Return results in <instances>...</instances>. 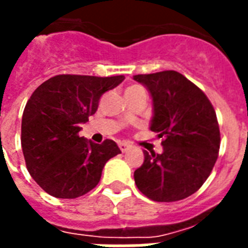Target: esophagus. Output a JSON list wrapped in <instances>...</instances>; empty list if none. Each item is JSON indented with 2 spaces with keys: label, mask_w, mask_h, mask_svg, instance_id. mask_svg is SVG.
<instances>
[{
  "label": "esophagus",
  "mask_w": 248,
  "mask_h": 248,
  "mask_svg": "<svg viewBox=\"0 0 248 248\" xmlns=\"http://www.w3.org/2000/svg\"><path fill=\"white\" fill-rule=\"evenodd\" d=\"M130 148V146L127 143H119V150L122 152H126Z\"/></svg>",
  "instance_id": "34e87169"
}]
</instances>
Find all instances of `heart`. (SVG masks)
Returning a JSON list of instances; mask_svg holds the SVG:
<instances>
[{"label": "heart", "instance_id": "obj_1", "mask_svg": "<svg viewBox=\"0 0 248 248\" xmlns=\"http://www.w3.org/2000/svg\"><path fill=\"white\" fill-rule=\"evenodd\" d=\"M138 88H140V87H138V85H133V87H130L127 91H130V89H138Z\"/></svg>", "mask_w": 248, "mask_h": 248}]
</instances>
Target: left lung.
<instances>
[{"label": "left lung", "instance_id": "left-lung-1", "mask_svg": "<svg viewBox=\"0 0 248 248\" xmlns=\"http://www.w3.org/2000/svg\"><path fill=\"white\" fill-rule=\"evenodd\" d=\"M152 98L151 131L163 138V152L144 154L134 172L138 189L157 202L189 197L202 186L219 151L214 108L199 87L176 71L135 75Z\"/></svg>", "mask_w": 248, "mask_h": 248}]
</instances>
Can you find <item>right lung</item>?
<instances>
[{
    "label": "right lung",
    "mask_w": 248,
    "mask_h": 248,
    "mask_svg": "<svg viewBox=\"0 0 248 248\" xmlns=\"http://www.w3.org/2000/svg\"><path fill=\"white\" fill-rule=\"evenodd\" d=\"M124 76L58 75L36 88L22 115V151L31 177L58 199H76L92 190L106 161L121 154L114 140L101 144L78 137L96 113L101 96Z\"/></svg>",
    "instance_id": "1"
}]
</instances>
